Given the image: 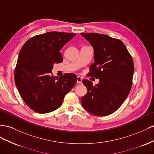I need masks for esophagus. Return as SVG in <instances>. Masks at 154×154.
<instances>
[{"label":"esophagus","mask_w":154,"mask_h":154,"mask_svg":"<svg viewBox=\"0 0 154 154\" xmlns=\"http://www.w3.org/2000/svg\"><path fill=\"white\" fill-rule=\"evenodd\" d=\"M82 79L81 77L78 76L77 77V82L78 83V84H81V83H82Z\"/></svg>","instance_id":"1"}]
</instances>
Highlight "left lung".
I'll use <instances>...</instances> for the list:
<instances>
[{"instance_id": "8db88e82", "label": "left lung", "mask_w": 154, "mask_h": 154, "mask_svg": "<svg viewBox=\"0 0 154 154\" xmlns=\"http://www.w3.org/2000/svg\"><path fill=\"white\" fill-rule=\"evenodd\" d=\"M81 34L94 49L95 63L88 75L99 79L95 85L90 81H82L87 88L82 105L95 116L109 115L121 106L130 91L134 71L132 57L119 39L95 33Z\"/></svg>"}]
</instances>
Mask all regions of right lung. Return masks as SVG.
Segmentation results:
<instances>
[{
  "label": "right lung",
  "mask_w": 154,
  "mask_h": 154,
  "mask_svg": "<svg viewBox=\"0 0 154 154\" xmlns=\"http://www.w3.org/2000/svg\"><path fill=\"white\" fill-rule=\"evenodd\" d=\"M76 33L51 32L34 36L20 51L15 69V82L24 103L37 113L59 108L65 95L77 82L74 73L55 77V63L63 62L60 50Z\"/></svg>",
  "instance_id": "right-lung-1"
}]
</instances>
